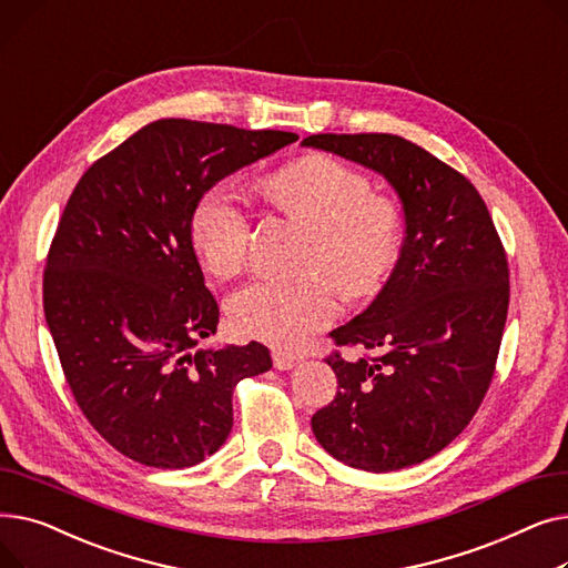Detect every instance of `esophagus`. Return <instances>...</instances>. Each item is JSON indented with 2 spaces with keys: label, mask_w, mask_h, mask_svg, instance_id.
Returning <instances> with one entry per match:
<instances>
[{
  "label": "esophagus",
  "mask_w": 568,
  "mask_h": 568,
  "mask_svg": "<svg viewBox=\"0 0 568 568\" xmlns=\"http://www.w3.org/2000/svg\"><path fill=\"white\" fill-rule=\"evenodd\" d=\"M272 359H274V366L278 368V371H290L296 362V356H292V354H287V352H276L274 349V354H272Z\"/></svg>",
  "instance_id": "esophagus-1"
}]
</instances>
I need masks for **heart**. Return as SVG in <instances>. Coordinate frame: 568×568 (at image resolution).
I'll use <instances>...</instances> for the list:
<instances>
[{"instance_id":"b5f03b06","label":"heart","mask_w":568,"mask_h":568,"mask_svg":"<svg viewBox=\"0 0 568 568\" xmlns=\"http://www.w3.org/2000/svg\"><path fill=\"white\" fill-rule=\"evenodd\" d=\"M266 200L311 230L292 281H255L230 302V317L248 338L302 349L341 313V288L352 300L375 294L403 248L398 206L371 195V182L334 156H306L264 182ZM202 264L219 278L242 272L251 246L246 202L230 182L209 189L191 216Z\"/></svg>"}]
</instances>
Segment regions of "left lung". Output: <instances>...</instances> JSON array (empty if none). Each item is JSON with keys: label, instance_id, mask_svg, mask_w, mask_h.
I'll list each match as a JSON object with an SVG mask.
<instances>
[{"label": "left lung", "instance_id": "obj_1", "mask_svg": "<svg viewBox=\"0 0 568 568\" xmlns=\"http://www.w3.org/2000/svg\"><path fill=\"white\" fill-rule=\"evenodd\" d=\"M382 174L400 197L405 242L377 300L329 336L371 352L326 356L336 398L311 419L336 460L394 471L452 444L479 409L509 311V264L479 191L424 146L389 133L308 135Z\"/></svg>", "mask_w": 568, "mask_h": 568}]
</instances>
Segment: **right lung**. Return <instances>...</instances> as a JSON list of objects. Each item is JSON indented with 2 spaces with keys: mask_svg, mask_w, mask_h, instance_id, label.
<instances>
[{
  "mask_svg": "<svg viewBox=\"0 0 568 568\" xmlns=\"http://www.w3.org/2000/svg\"><path fill=\"white\" fill-rule=\"evenodd\" d=\"M300 140L287 131L159 119L89 168L57 225L43 311L87 422L119 454L182 469L232 430L236 382L272 368L260 343L216 334L191 239L197 200L223 176Z\"/></svg>",
  "mask_w": 568,
  "mask_h": 568,
  "instance_id": "obj_1",
  "label": "right lung"
}]
</instances>
